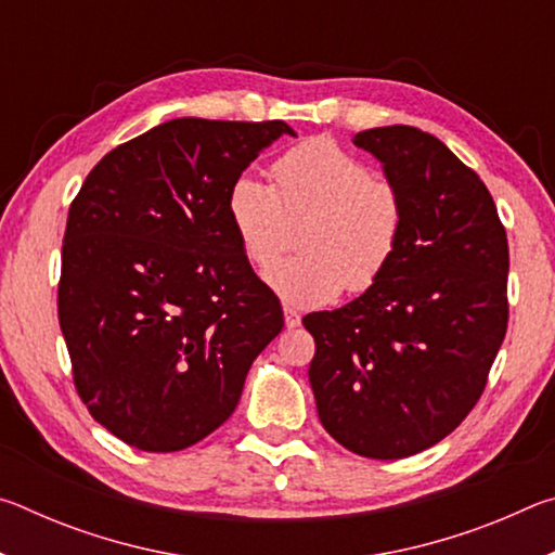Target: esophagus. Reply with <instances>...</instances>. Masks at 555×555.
<instances>
[{"label": "esophagus", "instance_id": "1", "mask_svg": "<svg viewBox=\"0 0 555 555\" xmlns=\"http://www.w3.org/2000/svg\"><path fill=\"white\" fill-rule=\"evenodd\" d=\"M284 323H286V327H298L300 325V313L296 311V308L284 306Z\"/></svg>", "mask_w": 555, "mask_h": 555}]
</instances>
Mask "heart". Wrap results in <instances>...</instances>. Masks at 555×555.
Returning <instances> with one entry per match:
<instances>
[{"instance_id":"b5f03b06","label":"heart","mask_w":555,"mask_h":555,"mask_svg":"<svg viewBox=\"0 0 555 555\" xmlns=\"http://www.w3.org/2000/svg\"><path fill=\"white\" fill-rule=\"evenodd\" d=\"M274 188L240 176L228 195V212L244 259L267 269L291 249L298 255L267 274L291 304L315 306L347 286L377 284L401 247L406 208L389 178L374 176L333 139L315 137L291 146L271 166Z\"/></svg>"}]
</instances>
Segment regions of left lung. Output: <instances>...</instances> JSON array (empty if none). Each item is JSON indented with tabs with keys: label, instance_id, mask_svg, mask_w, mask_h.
Returning <instances> with one entry per match:
<instances>
[{
	"label": "left lung",
	"instance_id": "8db88e82",
	"mask_svg": "<svg viewBox=\"0 0 555 555\" xmlns=\"http://www.w3.org/2000/svg\"><path fill=\"white\" fill-rule=\"evenodd\" d=\"M354 144L384 164L406 224L377 284L304 318L308 379L337 443L399 460L453 434L480 401L509 321V244L480 176L434 134L393 125Z\"/></svg>",
	"mask_w": 555,
	"mask_h": 555
}]
</instances>
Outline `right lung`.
Listing matches in <instances>:
<instances>
[{
    "instance_id": "right-lung-1",
    "label": "right lung",
    "mask_w": 555,
    "mask_h": 555,
    "mask_svg": "<svg viewBox=\"0 0 555 555\" xmlns=\"http://www.w3.org/2000/svg\"><path fill=\"white\" fill-rule=\"evenodd\" d=\"M281 134V119L164 121L102 156L70 203L59 321L73 384L131 448L173 453L220 428L284 327L228 212Z\"/></svg>"
}]
</instances>
